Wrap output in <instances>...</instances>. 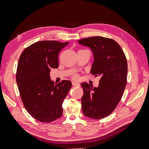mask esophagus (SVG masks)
<instances>
[{
  "instance_id": "1",
  "label": "esophagus",
  "mask_w": 149,
  "mask_h": 149,
  "mask_svg": "<svg viewBox=\"0 0 149 149\" xmlns=\"http://www.w3.org/2000/svg\"><path fill=\"white\" fill-rule=\"evenodd\" d=\"M72 84H73V86H80L79 83H76V82H74V81L72 82Z\"/></svg>"
}]
</instances>
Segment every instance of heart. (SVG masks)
I'll return each mask as SVG.
<instances>
[{"mask_svg": "<svg viewBox=\"0 0 149 149\" xmlns=\"http://www.w3.org/2000/svg\"><path fill=\"white\" fill-rule=\"evenodd\" d=\"M73 78L74 79H78V74H74V75H73Z\"/></svg>", "mask_w": 149, "mask_h": 149, "instance_id": "obj_1", "label": "heart"}]
</instances>
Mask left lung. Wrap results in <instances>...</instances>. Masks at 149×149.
<instances>
[{"label": "left lung", "mask_w": 149, "mask_h": 149, "mask_svg": "<svg viewBox=\"0 0 149 149\" xmlns=\"http://www.w3.org/2000/svg\"><path fill=\"white\" fill-rule=\"evenodd\" d=\"M89 47L94 54L91 73L101 76L98 87L81 84L83 114L89 118L101 119L114 111L127 84V62L120 46L111 38L97 36L78 40Z\"/></svg>", "instance_id": "left-lung-1"}]
</instances>
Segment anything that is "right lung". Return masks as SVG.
<instances>
[{
  "instance_id": "right-lung-1",
  "label": "right lung",
  "mask_w": 149,
  "mask_h": 149,
  "mask_svg": "<svg viewBox=\"0 0 149 149\" xmlns=\"http://www.w3.org/2000/svg\"><path fill=\"white\" fill-rule=\"evenodd\" d=\"M68 44L39 41L26 47L19 58L16 81L20 96L26 110L38 121L51 123L63 114L62 104L72 84L69 80L55 84L49 72L59 66L58 54Z\"/></svg>"
}]
</instances>
